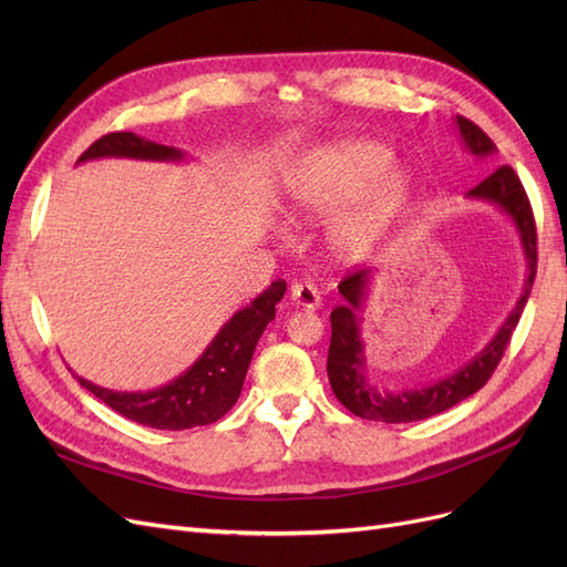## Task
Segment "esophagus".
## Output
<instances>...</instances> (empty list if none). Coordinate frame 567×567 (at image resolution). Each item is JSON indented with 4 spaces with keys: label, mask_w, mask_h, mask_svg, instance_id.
Returning a JSON list of instances; mask_svg holds the SVG:
<instances>
[{
    "label": "esophagus",
    "mask_w": 567,
    "mask_h": 567,
    "mask_svg": "<svg viewBox=\"0 0 567 567\" xmlns=\"http://www.w3.org/2000/svg\"><path fill=\"white\" fill-rule=\"evenodd\" d=\"M290 300H293L302 310H319L321 305V296L319 288L310 281H296L290 286Z\"/></svg>",
    "instance_id": "1"
}]
</instances>
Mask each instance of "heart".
Listing matches in <instances>:
<instances>
[{"mask_svg": "<svg viewBox=\"0 0 567 567\" xmlns=\"http://www.w3.org/2000/svg\"><path fill=\"white\" fill-rule=\"evenodd\" d=\"M394 153L371 140H348L307 153L284 177L288 210L321 221L323 248L340 265L379 250L414 196V177L392 167Z\"/></svg>", "mask_w": 567, "mask_h": 567, "instance_id": "obj_1", "label": "heart"}]
</instances>
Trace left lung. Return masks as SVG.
Here are the masks:
<instances>
[{
  "instance_id": "8db88e82",
  "label": "left lung",
  "mask_w": 567,
  "mask_h": 567,
  "mask_svg": "<svg viewBox=\"0 0 567 567\" xmlns=\"http://www.w3.org/2000/svg\"><path fill=\"white\" fill-rule=\"evenodd\" d=\"M456 127L463 144L473 153V156H492L496 151L494 142L480 130L468 117L456 115ZM468 198L489 200L496 208H502L518 229L523 252L527 257V281L525 290L513 307V312L502 323L499 333H496L487 348L475 354L466 367H461L452 375L435 381L433 385H425L419 390H398L385 392L373 388L364 375V346L359 338V319L357 312L362 310V302L367 298V288L371 281V269H352L348 277L338 284L342 302L331 312V348H329V381L338 402L352 411L359 419L369 421H383V423H411L431 419L442 411L452 409L454 404L471 398L473 392L483 388L494 369L499 367L502 357L508 348V340L516 331L520 315L525 310V302L529 298L532 284H535L537 274V227L535 215H532V205L525 194V188L511 165L496 167L489 177H485L477 186L468 192Z\"/></svg>"
}]
</instances>
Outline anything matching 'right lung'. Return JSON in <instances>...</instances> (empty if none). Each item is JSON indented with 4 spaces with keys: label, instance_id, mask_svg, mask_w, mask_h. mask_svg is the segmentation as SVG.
<instances>
[{
    "label": "right lung",
    "instance_id": "right-lung-1",
    "mask_svg": "<svg viewBox=\"0 0 567 567\" xmlns=\"http://www.w3.org/2000/svg\"><path fill=\"white\" fill-rule=\"evenodd\" d=\"M92 158H142V161H182L184 153L175 146L153 144L134 132H111L96 140L80 161ZM286 293V281H274L265 293L238 310L215 336L205 352L173 383L148 392H115L80 381L101 402L120 416L158 431H186L221 419L241 394L257 340L277 315V302Z\"/></svg>",
    "mask_w": 567,
    "mask_h": 567
}]
</instances>
